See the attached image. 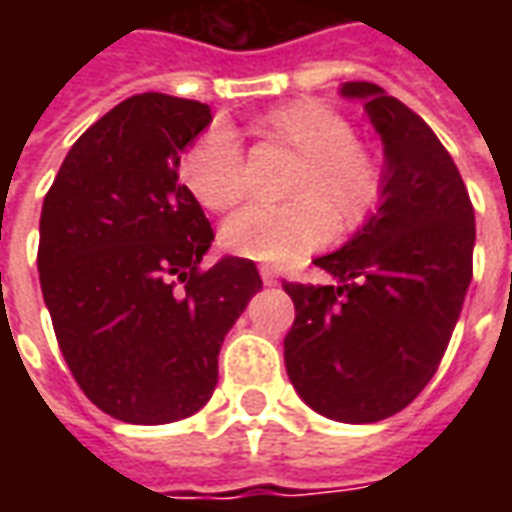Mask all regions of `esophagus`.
I'll list each match as a JSON object with an SVG mask.
<instances>
[{"label": "esophagus", "instance_id": "1", "mask_svg": "<svg viewBox=\"0 0 512 512\" xmlns=\"http://www.w3.org/2000/svg\"><path fill=\"white\" fill-rule=\"evenodd\" d=\"M260 277H263V282H266V285H277L279 282L277 271H274L271 266H260Z\"/></svg>", "mask_w": 512, "mask_h": 512}]
</instances>
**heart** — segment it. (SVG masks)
<instances>
[{
    "label": "heart",
    "instance_id": "obj_1",
    "mask_svg": "<svg viewBox=\"0 0 512 512\" xmlns=\"http://www.w3.org/2000/svg\"><path fill=\"white\" fill-rule=\"evenodd\" d=\"M255 131L266 147L296 156V164L282 186L288 202L246 208L224 224L222 246L230 255L285 263L326 244L334 227L354 233L378 211L386 191L384 161L356 139V126L340 109L299 98L268 109ZM180 180L202 208H235L246 197L238 139L222 128L194 139L180 158Z\"/></svg>",
    "mask_w": 512,
    "mask_h": 512
}]
</instances>
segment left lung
<instances>
[{"label":"left lung","mask_w":512,"mask_h":512,"mask_svg":"<svg viewBox=\"0 0 512 512\" xmlns=\"http://www.w3.org/2000/svg\"><path fill=\"white\" fill-rule=\"evenodd\" d=\"M384 139L378 213L315 266L337 285L285 282L296 321L285 367L318 414L378 422L403 411L436 376L472 282L474 208L430 126L373 82H348Z\"/></svg>","instance_id":"left-lung-1"}]
</instances>
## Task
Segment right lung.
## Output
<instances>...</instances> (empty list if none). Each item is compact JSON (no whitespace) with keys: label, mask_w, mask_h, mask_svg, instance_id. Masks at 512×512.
Instances as JSON below:
<instances>
[{"label":"right lung","mask_w":512,"mask_h":512,"mask_svg":"<svg viewBox=\"0 0 512 512\" xmlns=\"http://www.w3.org/2000/svg\"><path fill=\"white\" fill-rule=\"evenodd\" d=\"M211 106L126 98L62 161L40 211L38 271L76 384L109 417L164 425L200 411L224 334L263 288L246 257L202 268L213 241L178 180Z\"/></svg>","instance_id":"add662e5"}]
</instances>
